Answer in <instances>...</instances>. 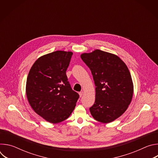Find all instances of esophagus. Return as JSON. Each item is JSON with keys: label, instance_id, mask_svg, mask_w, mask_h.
<instances>
[{"label": "esophagus", "instance_id": "34e87169", "mask_svg": "<svg viewBox=\"0 0 158 158\" xmlns=\"http://www.w3.org/2000/svg\"><path fill=\"white\" fill-rule=\"evenodd\" d=\"M83 93H83L82 91H81V92H80V93H79V96H80L81 98L82 96V95H83Z\"/></svg>", "mask_w": 158, "mask_h": 158}]
</instances>
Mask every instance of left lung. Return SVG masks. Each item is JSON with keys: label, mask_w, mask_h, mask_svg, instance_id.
<instances>
[{"label": "left lung", "mask_w": 158, "mask_h": 158, "mask_svg": "<svg viewBox=\"0 0 158 158\" xmlns=\"http://www.w3.org/2000/svg\"><path fill=\"white\" fill-rule=\"evenodd\" d=\"M91 71L96 85V100L89 108L99 122L109 123L120 117L130 104L133 83L125 63L117 56L99 49L81 55Z\"/></svg>", "instance_id": "8db88e82"}]
</instances>
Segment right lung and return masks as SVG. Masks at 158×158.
Masks as SVG:
<instances>
[{
  "instance_id": "right-lung-1",
  "label": "right lung",
  "mask_w": 158,
  "mask_h": 158,
  "mask_svg": "<svg viewBox=\"0 0 158 158\" xmlns=\"http://www.w3.org/2000/svg\"><path fill=\"white\" fill-rule=\"evenodd\" d=\"M72 56V52L57 51L41 56L27 76L26 95L31 106L51 123L68 118L79 98L66 76Z\"/></svg>"
}]
</instances>
